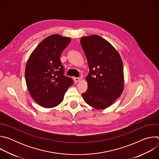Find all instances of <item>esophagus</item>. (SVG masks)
Returning a JSON list of instances; mask_svg holds the SVG:
<instances>
[{
    "instance_id": "esophagus-1",
    "label": "esophagus",
    "mask_w": 159,
    "mask_h": 159,
    "mask_svg": "<svg viewBox=\"0 0 159 159\" xmlns=\"http://www.w3.org/2000/svg\"><path fill=\"white\" fill-rule=\"evenodd\" d=\"M80 80L81 79L80 78H78V77H74V80L75 82H79L80 81Z\"/></svg>"
}]
</instances>
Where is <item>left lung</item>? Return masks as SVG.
I'll list each match as a JSON object with an SVG mask.
<instances>
[{"label": "left lung", "mask_w": 159, "mask_h": 159, "mask_svg": "<svg viewBox=\"0 0 159 159\" xmlns=\"http://www.w3.org/2000/svg\"><path fill=\"white\" fill-rule=\"evenodd\" d=\"M82 48L86 56L89 74L85 79V102L92 107L105 109L122 94L124 89L123 64L118 51L99 35L82 36Z\"/></svg>", "instance_id": "obj_1"}]
</instances>
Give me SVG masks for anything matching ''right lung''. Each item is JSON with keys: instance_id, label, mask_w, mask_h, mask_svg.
Listing matches in <instances>:
<instances>
[{"instance_id": "right-lung-1", "label": "right lung", "mask_w": 159, "mask_h": 159, "mask_svg": "<svg viewBox=\"0 0 159 159\" xmlns=\"http://www.w3.org/2000/svg\"><path fill=\"white\" fill-rule=\"evenodd\" d=\"M71 41L69 37L58 34L44 38L30 55L25 69V79L33 99L41 107L52 108L63 100L73 84L63 75L60 55Z\"/></svg>"}]
</instances>
